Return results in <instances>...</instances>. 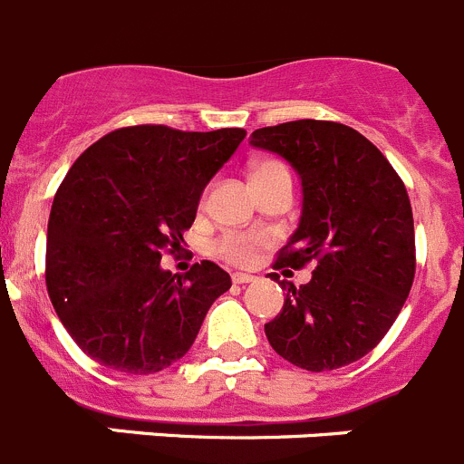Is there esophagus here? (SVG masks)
Instances as JSON below:
<instances>
[{"label":"esophagus","mask_w":464,"mask_h":464,"mask_svg":"<svg viewBox=\"0 0 464 464\" xmlns=\"http://www.w3.org/2000/svg\"><path fill=\"white\" fill-rule=\"evenodd\" d=\"M257 276H253V274H246V272H237V274H232V281L237 283V285H244V283H251V281H256Z\"/></svg>","instance_id":"34e87169"}]
</instances>
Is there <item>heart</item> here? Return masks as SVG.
Instances as JSON below:
<instances>
[{
    "mask_svg": "<svg viewBox=\"0 0 464 464\" xmlns=\"http://www.w3.org/2000/svg\"><path fill=\"white\" fill-rule=\"evenodd\" d=\"M276 167L281 165H276V162H257V165H253L251 176L276 169ZM257 244H260V239L253 235H227L216 244V253H218L223 260L232 262V265H248V262H253V257H256Z\"/></svg>",
    "mask_w": 464,
    "mask_h": 464,
    "instance_id": "1",
    "label": "heart"
}]
</instances>
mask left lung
I'll return each mask as SVG.
<instances>
[{
  "label": "left lung",
  "instance_id": "left-lung-1",
  "mask_svg": "<svg viewBox=\"0 0 464 464\" xmlns=\"http://www.w3.org/2000/svg\"><path fill=\"white\" fill-rule=\"evenodd\" d=\"M251 146L285 160L302 183V216L274 267L315 265L299 288L278 283L288 295L265 334L302 370H339L385 337L411 290L416 241L407 188L374 143L342 122L262 127Z\"/></svg>",
  "mask_w": 464,
  "mask_h": 464
}]
</instances>
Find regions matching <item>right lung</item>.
Instances as JSON below:
<instances>
[{"label": "right lung", "mask_w": 464, "mask_h": 464, "mask_svg": "<svg viewBox=\"0 0 464 464\" xmlns=\"http://www.w3.org/2000/svg\"><path fill=\"white\" fill-rule=\"evenodd\" d=\"M244 137L239 127H122L73 162L48 218L46 285L83 353L109 370L155 374L190 351L232 278L211 260L186 278L160 260L181 246L204 188Z\"/></svg>", "instance_id": "obj_1"}]
</instances>
